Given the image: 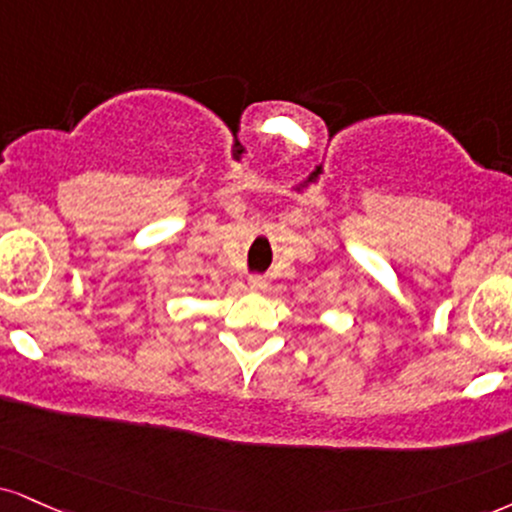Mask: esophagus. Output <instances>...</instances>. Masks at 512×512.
<instances>
[{
  "label": "esophagus",
  "instance_id": "esophagus-1",
  "mask_svg": "<svg viewBox=\"0 0 512 512\" xmlns=\"http://www.w3.org/2000/svg\"><path fill=\"white\" fill-rule=\"evenodd\" d=\"M248 286L252 288V291H264V288H267V279H264V276H250L248 279Z\"/></svg>",
  "mask_w": 512,
  "mask_h": 512
}]
</instances>
